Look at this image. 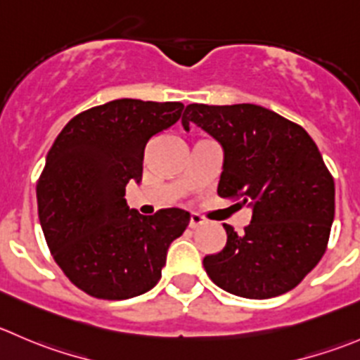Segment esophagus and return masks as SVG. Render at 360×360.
I'll return each instance as SVG.
<instances>
[{
    "mask_svg": "<svg viewBox=\"0 0 360 360\" xmlns=\"http://www.w3.org/2000/svg\"><path fill=\"white\" fill-rule=\"evenodd\" d=\"M204 223H205V219L202 218L200 214H197V212H191V216H190V226H191V229H198V226L204 225Z\"/></svg>",
    "mask_w": 360,
    "mask_h": 360,
    "instance_id": "esophagus-1",
    "label": "esophagus"
}]
</instances>
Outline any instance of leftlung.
Returning a JSON list of instances; mask_svg holds the SVG:
<instances>
[{
    "instance_id": "obj_1",
    "label": "left lung",
    "mask_w": 360,
    "mask_h": 360,
    "mask_svg": "<svg viewBox=\"0 0 360 360\" xmlns=\"http://www.w3.org/2000/svg\"><path fill=\"white\" fill-rule=\"evenodd\" d=\"M223 149L219 197L251 207L221 251L204 257L212 283L246 299H269L297 287L323 257L334 219V179L308 131L253 103H191L183 114Z\"/></svg>"
}]
</instances>
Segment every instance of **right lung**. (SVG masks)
I'll use <instances>...</instances> for the list:
<instances>
[{"label":"right lung","instance_id":"obj_1","mask_svg":"<svg viewBox=\"0 0 360 360\" xmlns=\"http://www.w3.org/2000/svg\"><path fill=\"white\" fill-rule=\"evenodd\" d=\"M179 102L121 98L80 112L52 144L37 184L45 240L70 281L109 301L137 297L162 278L170 243L190 212L144 216L124 198L142 181L146 144L177 123Z\"/></svg>","mask_w":360,"mask_h":360}]
</instances>
